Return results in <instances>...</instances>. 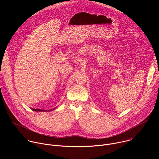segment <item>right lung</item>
Returning a JSON list of instances; mask_svg holds the SVG:
<instances>
[{
	"instance_id": "obj_1",
	"label": "right lung",
	"mask_w": 159,
	"mask_h": 159,
	"mask_svg": "<svg viewBox=\"0 0 159 159\" xmlns=\"http://www.w3.org/2000/svg\"><path fill=\"white\" fill-rule=\"evenodd\" d=\"M55 109V108H54ZM54 109H49V110H43V109H33V108H31V109L33 110V111H39V112H43V111H52V110H53Z\"/></svg>"
}]
</instances>
